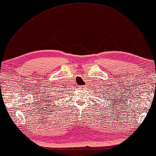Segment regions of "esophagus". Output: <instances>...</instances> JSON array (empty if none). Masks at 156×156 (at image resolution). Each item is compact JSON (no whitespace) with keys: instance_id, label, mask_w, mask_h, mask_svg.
Here are the masks:
<instances>
[{"instance_id":"obj_1","label":"esophagus","mask_w":156,"mask_h":156,"mask_svg":"<svg viewBox=\"0 0 156 156\" xmlns=\"http://www.w3.org/2000/svg\"><path fill=\"white\" fill-rule=\"evenodd\" d=\"M81 89H85V86H81Z\"/></svg>"}]
</instances>
